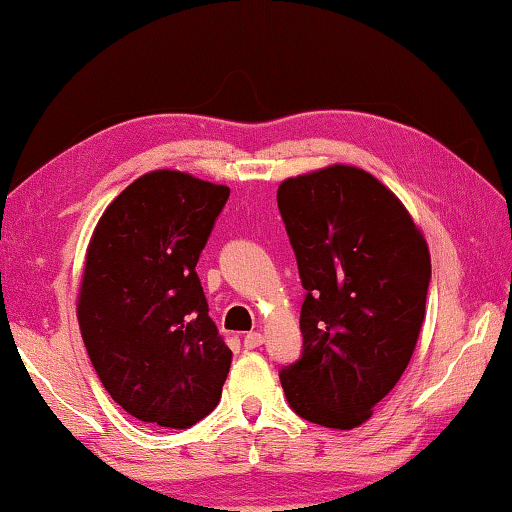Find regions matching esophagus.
<instances>
[{"label":"esophagus","instance_id":"34e87169","mask_svg":"<svg viewBox=\"0 0 512 512\" xmlns=\"http://www.w3.org/2000/svg\"><path fill=\"white\" fill-rule=\"evenodd\" d=\"M263 341H265V336L261 332H249L245 336V348L247 350H256V348H261Z\"/></svg>","mask_w":512,"mask_h":512}]
</instances>
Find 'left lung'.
<instances>
[{
	"label": "left lung",
	"instance_id": "8db88e82",
	"mask_svg": "<svg viewBox=\"0 0 512 512\" xmlns=\"http://www.w3.org/2000/svg\"><path fill=\"white\" fill-rule=\"evenodd\" d=\"M277 203L306 290L302 357L279 371L283 393L306 421L357 428L412 359L428 245L396 194L348 164L283 180Z\"/></svg>",
	"mask_w": 512,
	"mask_h": 512
}]
</instances>
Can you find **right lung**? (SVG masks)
Returning <instances> with one entry per match:
<instances>
[{"instance_id": "1", "label": "right lung", "mask_w": 512, "mask_h": 512, "mask_svg": "<svg viewBox=\"0 0 512 512\" xmlns=\"http://www.w3.org/2000/svg\"><path fill=\"white\" fill-rule=\"evenodd\" d=\"M229 194L180 171H151L93 231L77 320L102 387L139 421L183 430L222 398L233 355L208 316L196 263Z\"/></svg>"}]
</instances>
